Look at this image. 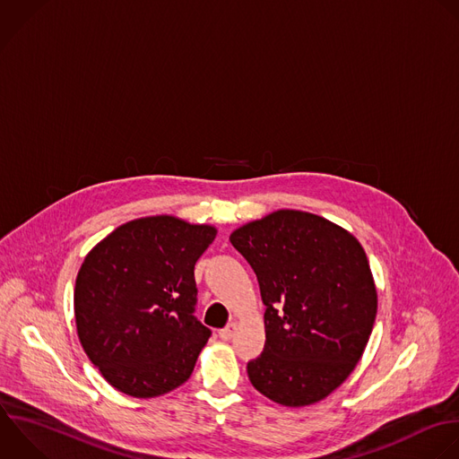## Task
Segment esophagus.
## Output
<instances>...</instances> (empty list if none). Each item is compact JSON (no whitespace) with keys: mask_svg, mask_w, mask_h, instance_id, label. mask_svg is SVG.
Wrapping results in <instances>:
<instances>
[{"mask_svg":"<svg viewBox=\"0 0 459 459\" xmlns=\"http://www.w3.org/2000/svg\"><path fill=\"white\" fill-rule=\"evenodd\" d=\"M236 330H238V325H236V323H230L229 326H225L223 330H220V339H221V341H230V339L234 337Z\"/></svg>","mask_w":459,"mask_h":459,"instance_id":"34e87169","label":"esophagus"}]
</instances>
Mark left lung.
Masks as SVG:
<instances>
[{"instance_id": "left-lung-1", "label": "left lung", "mask_w": 459, "mask_h": 459, "mask_svg": "<svg viewBox=\"0 0 459 459\" xmlns=\"http://www.w3.org/2000/svg\"><path fill=\"white\" fill-rule=\"evenodd\" d=\"M255 272L264 310L263 353L247 364L266 398L310 405L353 371L377 317V290L360 243L335 223L277 211L230 236Z\"/></svg>"}]
</instances>
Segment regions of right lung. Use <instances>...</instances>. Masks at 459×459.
<instances>
[{"instance_id": "obj_1", "label": "right lung", "mask_w": 459, "mask_h": 459, "mask_svg": "<svg viewBox=\"0 0 459 459\" xmlns=\"http://www.w3.org/2000/svg\"><path fill=\"white\" fill-rule=\"evenodd\" d=\"M216 229L173 216L133 220L84 259L75 281L81 344L118 391L152 398L182 385L211 337L195 312V264Z\"/></svg>"}]
</instances>
